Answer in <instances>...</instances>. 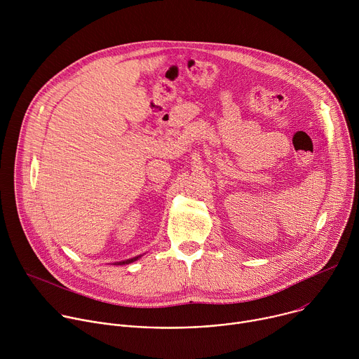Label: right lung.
Returning a JSON list of instances; mask_svg holds the SVG:
<instances>
[{"label": "right lung", "mask_w": 359, "mask_h": 359, "mask_svg": "<svg viewBox=\"0 0 359 359\" xmlns=\"http://www.w3.org/2000/svg\"><path fill=\"white\" fill-rule=\"evenodd\" d=\"M142 257V255H136V257H132V259H128V260H122V262H116V263H112L114 266H125V264H130L136 260H139Z\"/></svg>", "instance_id": "add662e5"}]
</instances>
